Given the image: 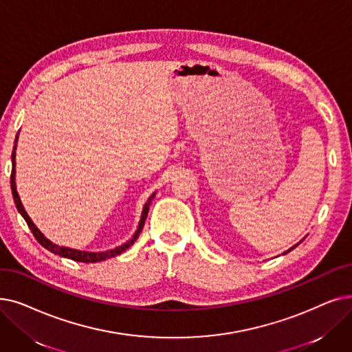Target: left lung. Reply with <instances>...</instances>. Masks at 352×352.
<instances>
[{
	"mask_svg": "<svg viewBox=\"0 0 352 352\" xmlns=\"http://www.w3.org/2000/svg\"><path fill=\"white\" fill-rule=\"evenodd\" d=\"M303 239H305V237H303ZM303 239H302V240H300V241H299V243H298V244H300V243H302V241H303ZM298 244H295V246H292V248H290V249H289V250H286V252H285V253H283V254H286V253H289V252H290V250H294V249H295V248H296V246H298Z\"/></svg>",
	"mask_w": 352,
	"mask_h": 352,
	"instance_id": "1",
	"label": "left lung"
}]
</instances>
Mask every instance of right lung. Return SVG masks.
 I'll use <instances>...</instances> for the list:
<instances>
[{
    "label": "right lung",
    "mask_w": 352,
    "mask_h": 352,
    "mask_svg": "<svg viewBox=\"0 0 352 352\" xmlns=\"http://www.w3.org/2000/svg\"><path fill=\"white\" fill-rule=\"evenodd\" d=\"M20 133V131H19ZM19 133L17 136H15V141H14V148H12V154H11V162H12V171H11V191H12V198H14V203H15V207H17L19 212L23 216V219L25 220L27 226L30 227V230H32V233L34 234L36 240L41 244V246L44 249H47L49 252L54 253V254H58L62 257H66V258H72V261L74 262H83V263H96V262H102V261H106V258H111V257H115L120 253H124L128 248H131L132 244L136 241V239L140 237L142 228H144V224H145V220H146V216H148V211H149V206H151V201L154 200V197L157 192H152V195L148 198L146 203L144 204V208H142V212H141V220L138 223V227H136V230L133 233V236L125 241L124 244H120V246L115 248V249H109V250H104V252H85V250H76V249H70V248H65V246H58V244H54L52 240H49L47 237H45L38 228L37 226L33 223V220L30 219V216L27 214V211L24 210V206L20 200V195L17 192V186H15V149H17V142H19Z\"/></svg>",
    "instance_id": "obj_1"
}]
</instances>
